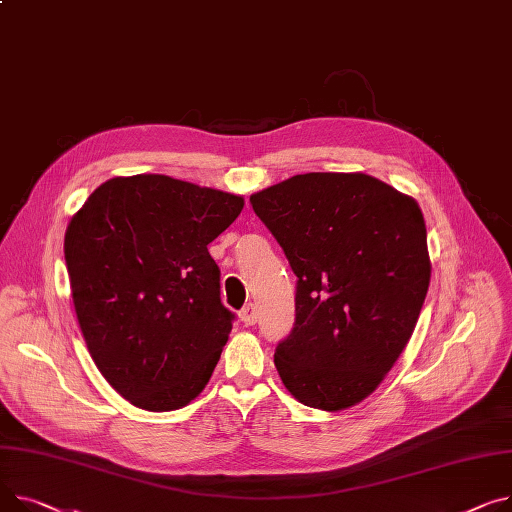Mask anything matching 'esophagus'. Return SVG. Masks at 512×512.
<instances>
[{"label":"esophagus","instance_id":"34e87169","mask_svg":"<svg viewBox=\"0 0 512 512\" xmlns=\"http://www.w3.org/2000/svg\"><path fill=\"white\" fill-rule=\"evenodd\" d=\"M241 319H243V323L247 325V327H251V325H255L257 323V309H255V304H247L245 309L241 311Z\"/></svg>","mask_w":512,"mask_h":512}]
</instances>
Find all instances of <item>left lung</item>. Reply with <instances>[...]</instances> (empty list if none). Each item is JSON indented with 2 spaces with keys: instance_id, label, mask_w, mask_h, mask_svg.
<instances>
[{
  "instance_id": "left-lung-1",
  "label": "left lung",
  "mask_w": 512,
  "mask_h": 512,
  "mask_svg": "<svg viewBox=\"0 0 512 512\" xmlns=\"http://www.w3.org/2000/svg\"><path fill=\"white\" fill-rule=\"evenodd\" d=\"M296 276L276 368L304 405L346 410L381 385L410 342L430 284L418 203L354 173H306L251 195Z\"/></svg>"
}]
</instances>
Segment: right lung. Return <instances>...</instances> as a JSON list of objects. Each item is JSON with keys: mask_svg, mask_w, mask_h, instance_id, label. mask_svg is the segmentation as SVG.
I'll use <instances>...</instances> for the list:
<instances>
[{"mask_svg": "<svg viewBox=\"0 0 512 512\" xmlns=\"http://www.w3.org/2000/svg\"><path fill=\"white\" fill-rule=\"evenodd\" d=\"M243 206L164 175L117 177L67 226L65 265L90 356L142 410H179L212 377L234 313L208 245Z\"/></svg>", "mask_w": 512, "mask_h": 512, "instance_id": "obj_1", "label": "right lung"}]
</instances>
